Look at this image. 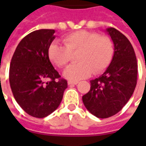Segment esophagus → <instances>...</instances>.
Wrapping results in <instances>:
<instances>
[{
  "instance_id": "34e87169",
  "label": "esophagus",
  "mask_w": 146,
  "mask_h": 146,
  "mask_svg": "<svg viewBox=\"0 0 146 146\" xmlns=\"http://www.w3.org/2000/svg\"><path fill=\"white\" fill-rule=\"evenodd\" d=\"M77 84H78V81H68V85H75Z\"/></svg>"
}]
</instances>
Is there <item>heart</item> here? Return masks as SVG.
<instances>
[{
  "instance_id": "b5f03b06",
  "label": "heart",
  "mask_w": 146,
  "mask_h": 146,
  "mask_svg": "<svg viewBox=\"0 0 146 146\" xmlns=\"http://www.w3.org/2000/svg\"><path fill=\"white\" fill-rule=\"evenodd\" d=\"M64 45L52 43L48 48L51 62L59 68H64L71 61V54H76L78 63L70 66L64 71V76L71 80L85 79L93 72L98 75L110 64L114 54L113 40L97 32L80 30L62 38Z\"/></svg>"
}]
</instances>
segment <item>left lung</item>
<instances>
[{
	"label": "left lung",
	"mask_w": 146,
	"mask_h": 146,
	"mask_svg": "<svg viewBox=\"0 0 146 146\" xmlns=\"http://www.w3.org/2000/svg\"><path fill=\"white\" fill-rule=\"evenodd\" d=\"M106 31L111 37L115 54L106 70L90 81V90L82 97L87 110L106 119L116 115L131 98L137 81V61L132 44L114 27Z\"/></svg>",
	"instance_id": "1"
}]
</instances>
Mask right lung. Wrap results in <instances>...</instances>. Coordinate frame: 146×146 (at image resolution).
I'll return each mask as SVG.
<instances>
[{"mask_svg":"<svg viewBox=\"0 0 146 146\" xmlns=\"http://www.w3.org/2000/svg\"><path fill=\"white\" fill-rule=\"evenodd\" d=\"M53 29H40L18 44L9 66V84L16 102L29 115L44 118L58 107L67 81L62 79L48 57L55 38Z\"/></svg>","mask_w":146,"mask_h":146,"instance_id":"right-lung-1","label":"right lung"}]
</instances>
